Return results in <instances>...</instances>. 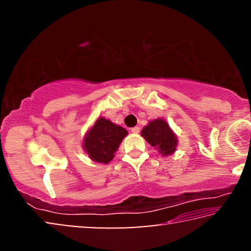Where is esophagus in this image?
<instances>
[{
    "instance_id": "34e87169",
    "label": "esophagus",
    "mask_w": 251,
    "mask_h": 251,
    "mask_svg": "<svg viewBox=\"0 0 251 251\" xmlns=\"http://www.w3.org/2000/svg\"><path fill=\"white\" fill-rule=\"evenodd\" d=\"M130 131H131V133H134V134H138L139 131H141V128H139L138 126H135V127H133V128L130 129Z\"/></svg>"
}]
</instances>
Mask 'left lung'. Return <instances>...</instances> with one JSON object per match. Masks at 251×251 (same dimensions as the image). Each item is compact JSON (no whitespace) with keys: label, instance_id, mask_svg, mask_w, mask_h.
I'll return each mask as SVG.
<instances>
[{"label":"left lung","instance_id":"obj_1","mask_svg":"<svg viewBox=\"0 0 251 251\" xmlns=\"http://www.w3.org/2000/svg\"><path fill=\"white\" fill-rule=\"evenodd\" d=\"M142 136L152 147H156L164 156L171 155L176 150L177 138L168 124L163 120L151 122L142 130Z\"/></svg>","mask_w":251,"mask_h":251}]
</instances>
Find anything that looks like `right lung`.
Here are the masks:
<instances>
[{
	"mask_svg": "<svg viewBox=\"0 0 251 251\" xmlns=\"http://www.w3.org/2000/svg\"><path fill=\"white\" fill-rule=\"evenodd\" d=\"M126 135L125 128L100 117L86 134L83 144L84 150L91 159L107 164L114 158V154Z\"/></svg>",
	"mask_w": 251,
	"mask_h": 251,
	"instance_id": "add662e5",
	"label": "right lung"
}]
</instances>
